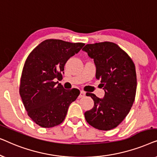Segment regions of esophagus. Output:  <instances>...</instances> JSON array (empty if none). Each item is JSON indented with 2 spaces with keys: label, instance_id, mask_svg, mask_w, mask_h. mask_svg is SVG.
<instances>
[{
  "label": "esophagus",
  "instance_id": "obj_1",
  "mask_svg": "<svg viewBox=\"0 0 157 157\" xmlns=\"http://www.w3.org/2000/svg\"><path fill=\"white\" fill-rule=\"evenodd\" d=\"M85 95H86V93L83 91H81V92H80V94H79V96L78 97L79 98H83V97H84L85 96Z\"/></svg>",
  "mask_w": 157,
  "mask_h": 157
}]
</instances>
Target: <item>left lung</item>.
<instances>
[{
    "label": "left lung",
    "mask_w": 157,
    "mask_h": 157,
    "mask_svg": "<svg viewBox=\"0 0 157 157\" xmlns=\"http://www.w3.org/2000/svg\"><path fill=\"white\" fill-rule=\"evenodd\" d=\"M82 50L94 59L96 78L105 91L103 98L86 93L94 106L84 113L85 119L97 129L111 130L121 123L134 104L137 86L135 65L127 53L112 42L86 44Z\"/></svg>",
    "instance_id": "left-lung-1"
}]
</instances>
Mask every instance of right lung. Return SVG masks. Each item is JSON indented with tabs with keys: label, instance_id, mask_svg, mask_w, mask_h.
I'll list each match as a JSON object with an SVG mask.
<instances>
[{
	"label": "right lung",
	"instance_id": "add662e5",
	"mask_svg": "<svg viewBox=\"0 0 157 157\" xmlns=\"http://www.w3.org/2000/svg\"><path fill=\"white\" fill-rule=\"evenodd\" d=\"M84 45L47 39L25 60L19 93L28 115L38 126L51 128L61 124L70 104L80 94L78 89L66 90L55 81L62 78L66 61Z\"/></svg>",
	"mask_w": 157,
	"mask_h": 157
}]
</instances>
